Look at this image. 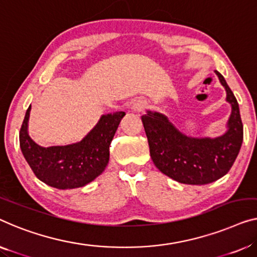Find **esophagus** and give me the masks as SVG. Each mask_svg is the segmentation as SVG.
Listing matches in <instances>:
<instances>
[{
  "instance_id": "1",
  "label": "esophagus",
  "mask_w": 257,
  "mask_h": 257,
  "mask_svg": "<svg viewBox=\"0 0 257 257\" xmlns=\"http://www.w3.org/2000/svg\"><path fill=\"white\" fill-rule=\"evenodd\" d=\"M145 106H147V102H145L143 99H135L132 104V108L135 110V112H141V110H143L145 108Z\"/></svg>"
}]
</instances>
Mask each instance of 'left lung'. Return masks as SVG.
I'll list each match as a JSON object with an SVG mask.
<instances>
[{"mask_svg": "<svg viewBox=\"0 0 257 257\" xmlns=\"http://www.w3.org/2000/svg\"><path fill=\"white\" fill-rule=\"evenodd\" d=\"M226 90L232 106L228 130L217 139H191L183 135L163 114L142 116L150 156L156 167L175 181L186 185H206L224 177L234 164L243 140L238 101L226 80L214 70Z\"/></svg>", "mask_w": 257, "mask_h": 257, "instance_id": "8db88e82", "label": "left lung"}]
</instances>
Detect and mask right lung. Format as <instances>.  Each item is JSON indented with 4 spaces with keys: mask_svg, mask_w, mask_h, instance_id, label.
I'll list each match as a JSON object with an SVG mask.
<instances>
[{
    "mask_svg": "<svg viewBox=\"0 0 257 257\" xmlns=\"http://www.w3.org/2000/svg\"><path fill=\"white\" fill-rule=\"evenodd\" d=\"M30 110L31 106L19 130V145L38 179L57 189H72L87 185L104 172L109 160L110 142L124 112L102 115L78 143L43 148L28 134Z\"/></svg>",
    "mask_w": 257,
    "mask_h": 257,
    "instance_id": "add662e5",
    "label": "right lung"
}]
</instances>
